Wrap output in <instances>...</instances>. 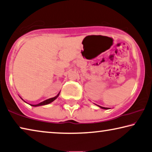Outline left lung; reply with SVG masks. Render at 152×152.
<instances>
[{
	"label": "left lung",
	"instance_id": "obj_1",
	"mask_svg": "<svg viewBox=\"0 0 152 152\" xmlns=\"http://www.w3.org/2000/svg\"><path fill=\"white\" fill-rule=\"evenodd\" d=\"M100 108H102V109H107L108 108H106V107H100V106H99Z\"/></svg>",
	"mask_w": 152,
	"mask_h": 152
}]
</instances>
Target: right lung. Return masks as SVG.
<instances>
[{"label": "right lung", "instance_id": "right-lung-1", "mask_svg": "<svg viewBox=\"0 0 152 152\" xmlns=\"http://www.w3.org/2000/svg\"><path fill=\"white\" fill-rule=\"evenodd\" d=\"M59 94H60V93H59ZM59 94H58L56 96H55V97H53V98H51V99H48V100H45V101L41 102V103L37 104H33V105H32V106L37 107V106H41V105H45V104H49V103H50V102H53V100H54L55 99H57V97L58 96V95H59Z\"/></svg>", "mask_w": 152, "mask_h": 152}]
</instances>
